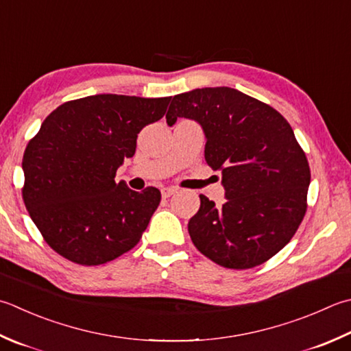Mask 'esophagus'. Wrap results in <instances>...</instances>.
<instances>
[{
    "label": "esophagus",
    "instance_id": "34e87169",
    "mask_svg": "<svg viewBox=\"0 0 351 351\" xmlns=\"http://www.w3.org/2000/svg\"><path fill=\"white\" fill-rule=\"evenodd\" d=\"M175 193H176V189H173V187H164L161 190L162 197H170L171 195H175Z\"/></svg>",
    "mask_w": 351,
    "mask_h": 351
}]
</instances>
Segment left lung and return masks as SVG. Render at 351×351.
<instances>
[{
  "mask_svg": "<svg viewBox=\"0 0 351 351\" xmlns=\"http://www.w3.org/2000/svg\"><path fill=\"white\" fill-rule=\"evenodd\" d=\"M176 119L202 126L205 161L222 173V208L201 195L190 219L191 242L211 262L251 269L291 242L307 210L311 167L289 123L277 109L234 88H202L170 97Z\"/></svg>",
  "mask_w": 351,
  "mask_h": 351,
  "instance_id": "left-lung-1",
  "label": "left lung"
}]
</instances>
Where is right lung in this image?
<instances>
[{
    "label": "right lung",
    "mask_w": 351,
    "mask_h": 351,
    "mask_svg": "<svg viewBox=\"0 0 351 351\" xmlns=\"http://www.w3.org/2000/svg\"><path fill=\"white\" fill-rule=\"evenodd\" d=\"M170 97L97 94L65 101L43 121L23 158L25 208L53 251L73 263L111 262L140 242L161 191L115 182L140 130Z\"/></svg>",
    "instance_id": "right-lung-1"
}]
</instances>
